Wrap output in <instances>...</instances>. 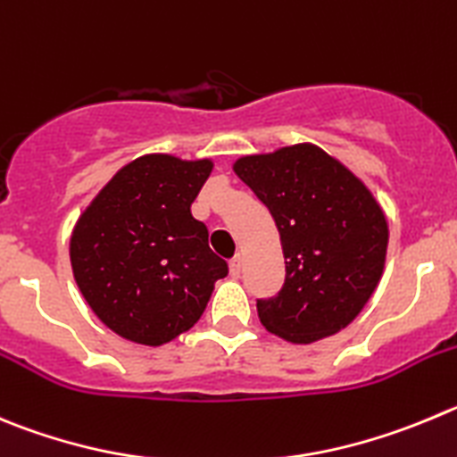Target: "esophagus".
<instances>
[{
	"label": "esophagus",
	"instance_id": "34e87169",
	"mask_svg": "<svg viewBox=\"0 0 457 457\" xmlns=\"http://www.w3.org/2000/svg\"><path fill=\"white\" fill-rule=\"evenodd\" d=\"M229 275H232V277L241 275V257L229 259Z\"/></svg>",
	"mask_w": 457,
	"mask_h": 457
}]
</instances>
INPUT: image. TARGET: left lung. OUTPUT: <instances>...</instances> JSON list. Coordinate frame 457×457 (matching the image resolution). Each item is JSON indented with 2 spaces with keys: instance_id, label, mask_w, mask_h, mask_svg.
<instances>
[{
  "instance_id": "8db88e82",
  "label": "left lung",
  "mask_w": 457,
  "mask_h": 457,
  "mask_svg": "<svg viewBox=\"0 0 457 457\" xmlns=\"http://www.w3.org/2000/svg\"><path fill=\"white\" fill-rule=\"evenodd\" d=\"M234 173L272 214L287 259L284 287L257 300L263 327L304 345L345 329L386 263L387 223L368 187L311 144L241 157Z\"/></svg>"
}]
</instances>
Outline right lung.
Wrapping results in <instances>:
<instances>
[{
	"mask_svg": "<svg viewBox=\"0 0 457 457\" xmlns=\"http://www.w3.org/2000/svg\"><path fill=\"white\" fill-rule=\"evenodd\" d=\"M212 162L144 155L123 166L92 200L71 234L80 293L114 334L164 345L203 315L228 263L212 253L191 203Z\"/></svg>",
	"mask_w": 457,
	"mask_h": 457,
	"instance_id": "right-lung-1",
	"label": "right lung"
}]
</instances>
